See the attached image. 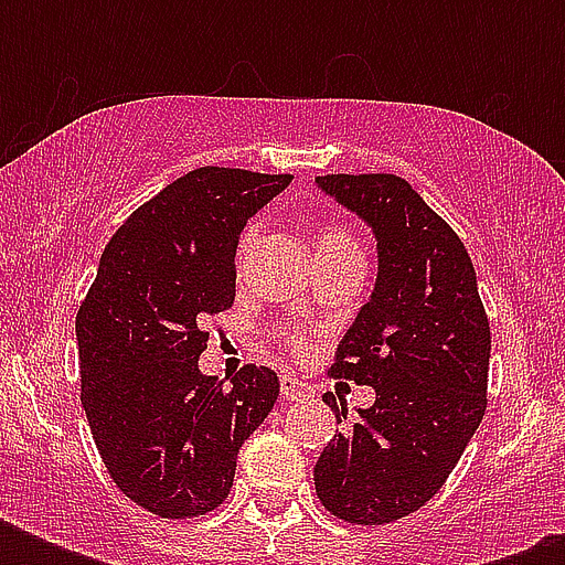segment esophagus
Here are the masks:
<instances>
[{"instance_id":"obj_1","label":"esophagus","mask_w":565,"mask_h":565,"mask_svg":"<svg viewBox=\"0 0 565 565\" xmlns=\"http://www.w3.org/2000/svg\"><path fill=\"white\" fill-rule=\"evenodd\" d=\"M305 393H308V384H301L299 377L281 375V395H284V398H301Z\"/></svg>"}]
</instances>
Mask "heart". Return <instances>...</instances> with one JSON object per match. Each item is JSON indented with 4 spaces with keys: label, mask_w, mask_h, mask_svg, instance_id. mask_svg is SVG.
Instances as JSON below:
<instances>
[{
    "label": "heart",
    "mask_w": 565,
    "mask_h": 565,
    "mask_svg": "<svg viewBox=\"0 0 565 565\" xmlns=\"http://www.w3.org/2000/svg\"><path fill=\"white\" fill-rule=\"evenodd\" d=\"M252 243H255V228L243 231V237L237 243V264L243 266V260L252 252ZM331 255H361V246H358V239L349 234V231L337 228V225H328V228L319 231L317 237V257H331ZM284 343L290 345L292 352H301L305 349V337L296 331V328H287L281 331Z\"/></svg>",
    "instance_id": "1"
}]
</instances>
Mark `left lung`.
<instances>
[{
  "label": "left lung",
  "mask_w": 565,
  "mask_h": 565,
  "mask_svg": "<svg viewBox=\"0 0 565 565\" xmlns=\"http://www.w3.org/2000/svg\"><path fill=\"white\" fill-rule=\"evenodd\" d=\"M317 184L372 225L377 281L331 363V375L370 384L375 404L334 434L313 481L337 519L386 525L437 495L481 425L490 319L472 257L407 181L337 172ZM322 398L337 425L349 419L334 393Z\"/></svg>",
  "instance_id": "8db88e82"
}]
</instances>
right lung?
<instances>
[{
	"label": "right lung",
	"mask_w": 565,
	"mask_h": 565,
	"mask_svg": "<svg viewBox=\"0 0 565 565\" xmlns=\"http://www.w3.org/2000/svg\"><path fill=\"white\" fill-rule=\"evenodd\" d=\"M292 175L199 167L143 202L102 252L75 334L82 404L108 475L161 519L228 499L237 451L278 398L246 363L231 386L199 372L204 322L234 305L239 231Z\"/></svg>",
	"instance_id": "1"
}]
</instances>
